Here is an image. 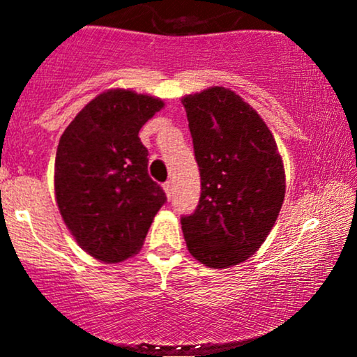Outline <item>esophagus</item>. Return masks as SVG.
Returning <instances> with one entry per match:
<instances>
[{"instance_id": "obj_1", "label": "esophagus", "mask_w": 357, "mask_h": 357, "mask_svg": "<svg viewBox=\"0 0 357 357\" xmlns=\"http://www.w3.org/2000/svg\"><path fill=\"white\" fill-rule=\"evenodd\" d=\"M162 188H165V191H166L167 198H171V195H173V183H171V181H166L165 184H162Z\"/></svg>"}]
</instances>
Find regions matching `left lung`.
Wrapping results in <instances>:
<instances>
[{
    "instance_id": "obj_1",
    "label": "left lung",
    "mask_w": 357,
    "mask_h": 357,
    "mask_svg": "<svg viewBox=\"0 0 357 357\" xmlns=\"http://www.w3.org/2000/svg\"><path fill=\"white\" fill-rule=\"evenodd\" d=\"M186 109L202 196L183 216L186 247L210 268L252 257L275 225L285 171L272 132L238 93L210 87L181 99Z\"/></svg>"
}]
</instances>
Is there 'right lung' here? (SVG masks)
Returning a JSON list of instances; mask_svg holds the SVG:
<instances>
[{
    "label": "right lung",
    "instance_id": "right-lung-1",
    "mask_svg": "<svg viewBox=\"0 0 357 357\" xmlns=\"http://www.w3.org/2000/svg\"><path fill=\"white\" fill-rule=\"evenodd\" d=\"M165 107L155 97L110 89L90 100L61 134L55 198L82 250L119 264L142 248L165 191L147 174L141 127Z\"/></svg>",
    "mask_w": 357,
    "mask_h": 357
}]
</instances>
